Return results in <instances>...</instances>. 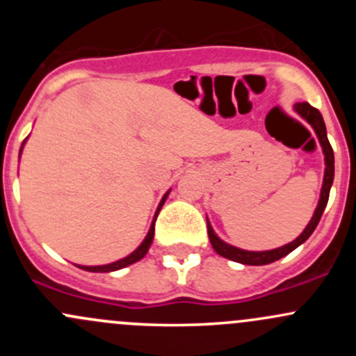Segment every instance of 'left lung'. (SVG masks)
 Here are the masks:
<instances>
[{
	"label": "left lung",
	"instance_id": "1",
	"mask_svg": "<svg viewBox=\"0 0 356 356\" xmlns=\"http://www.w3.org/2000/svg\"><path fill=\"white\" fill-rule=\"evenodd\" d=\"M294 110H296L298 113H300L301 117H303L305 120H307L308 124L314 127L315 134H317V138H318V141H321L322 149H324V155H325L324 186H322L321 200H318L317 210H315L314 217H312V220L308 222L307 229L301 232L300 238H296L293 243H289V245L281 246V248H277V250H270V251H245V250H239V248L227 245V243L220 241V239L215 236L210 222L207 220L208 238H210V243H211V246H213V250L217 251L220 257L229 258V260L239 261V264H245V265L272 264V261L279 260V258L286 257V254H289L291 251L296 250L301 243H305L308 238H310L312 232H314L315 227H317L318 220H321L322 213H324V210H325V204H327V201H329V193H331V186L334 181V153L331 148V143H329V139H327V132H325V124H324V118H322L321 111H318L317 108H314L312 105H308L307 102L296 103V105H294Z\"/></svg>",
	"mask_w": 356,
	"mask_h": 356
}]
</instances>
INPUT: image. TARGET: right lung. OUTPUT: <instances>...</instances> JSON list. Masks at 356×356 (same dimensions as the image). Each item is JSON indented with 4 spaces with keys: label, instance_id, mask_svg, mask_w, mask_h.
<instances>
[{
    "label": "right lung",
    "instance_id": "right-lung-1",
    "mask_svg": "<svg viewBox=\"0 0 356 356\" xmlns=\"http://www.w3.org/2000/svg\"><path fill=\"white\" fill-rule=\"evenodd\" d=\"M167 196H168V193L163 196V200H161L160 207H158L156 215H155V220H156V217H158V211H160V208L163 207L165 200H167ZM155 220H153L152 229H149L148 236H146L145 241L141 243V246H139L136 251H132V253L129 254V257L122 258V260L113 261V264H108V265H99V267H84V265H81V267H79V268H82V270H88V272H111V270H118V268H124V267H127V265L139 261L143 257H145L146 253H148L149 246H152V243H153V236H155Z\"/></svg>",
    "mask_w": 356,
    "mask_h": 356
}]
</instances>
